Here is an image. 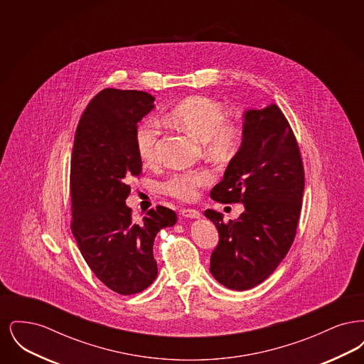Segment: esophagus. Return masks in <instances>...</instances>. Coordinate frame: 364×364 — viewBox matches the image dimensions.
Wrapping results in <instances>:
<instances>
[{"label":"esophagus","instance_id":"1","mask_svg":"<svg viewBox=\"0 0 364 364\" xmlns=\"http://www.w3.org/2000/svg\"><path fill=\"white\" fill-rule=\"evenodd\" d=\"M181 214H183V217H187V218H199L202 215L200 211L195 210V208H183Z\"/></svg>","mask_w":364,"mask_h":364}]
</instances>
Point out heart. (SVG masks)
Masks as SVG:
<instances>
[{
    "mask_svg": "<svg viewBox=\"0 0 364 364\" xmlns=\"http://www.w3.org/2000/svg\"><path fill=\"white\" fill-rule=\"evenodd\" d=\"M168 122L203 141L206 153L214 158L225 159L233 156L242 141V129L236 122L228 120L224 106L206 97H191L176 105L168 114ZM159 136V122L150 119L139 124L135 146L143 162H156ZM211 180L213 173L208 169L177 172L164 181L162 190L180 200H192L199 188Z\"/></svg>",
    "mask_w": 364,
    "mask_h": 364,
    "instance_id": "1",
    "label": "heart"
}]
</instances>
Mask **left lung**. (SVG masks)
<instances>
[{"instance_id":"obj_1","label":"left lung","mask_w":364,"mask_h":364,"mask_svg":"<svg viewBox=\"0 0 364 364\" xmlns=\"http://www.w3.org/2000/svg\"><path fill=\"white\" fill-rule=\"evenodd\" d=\"M304 191V168L294 131L277 105L244 113L242 146L210 196L244 203L236 221L205 215L218 229L210 258L213 277L229 289L247 291L269 277L296 236Z\"/></svg>"}]
</instances>
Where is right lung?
I'll list each match as a JSON object with an SVG mask.
<instances>
[{
  "mask_svg": "<svg viewBox=\"0 0 364 364\" xmlns=\"http://www.w3.org/2000/svg\"><path fill=\"white\" fill-rule=\"evenodd\" d=\"M138 90L105 88L87 105L70 156V229L88 267L120 294H135L158 274L156 233L173 226V210L156 206L135 221L125 205L129 180L141 173L135 146L138 122L154 109Z\"/></svg>",
  "mask_w": 364,
  "mask_h": 364,
  "instance_id": "obj_1",
  "label": "right lung"
}]
</instances>
